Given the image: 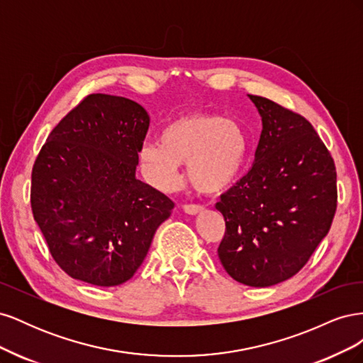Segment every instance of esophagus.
Wrapping results in <instances>:
<instances>
[{
  "label": "esophagus",
  "mask_w": 363,
  "mask_h": 363,
  "mask_svg": "<svg viewBox=\"0 0 363 363\" xmlns=\"http://www.w3.org/2000/svg\"><path fill=\"white\" fill-rule=\"evenodd\" d=\"M183 211L188 213V215H196L204 211L203 206H199V204H184L183 206Z\"/></svg>",
  "instance_id": "obj_1"
}]
</instances>
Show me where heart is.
Listing matches in <instances>:
<instances>
[{
	"mask_svg": "<svg viewBox=\"0 0 363 363\" xmlns=\"http://www.w3.org/2000/svg\"><path fill=\"white\" fill-rule=\"evenodd\" d=\"M248 142L242 127L218 113H184L160 130L159 142H147L139 160L148 180L162 191L180 183V164L186 163L189 183L206 195L227 191L244 168Z\"/></svg>",
	"mask_w": 363,
	"mask_h": 363,
	"instance_id": "heart-1",
	"label": "heart"
}]
</instances>
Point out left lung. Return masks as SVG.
I'll return each mask as SVG.
<instances>
[{
    "label": "left lung",
    "instance_id": "left-lung-1",
    "mask_svg": "<svg viewBox=\"0 0 363 363\" xmlns=\"http://www.w3.org/2000/svg\"><path fill=\"white\" fill-rule=\"evenodd\" d=\"M248 96L262 133L251 169L216 203L225 219L218 257L236 281L267 288L295 276L330 230L336 168L309 121Z\"/></svg>",
    "mask_w": 363,
    "mask_h": 363
}]
</instances>
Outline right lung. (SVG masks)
Returning a JSON list of instances; mask_svg holds the SVG:
<instances>
[{"mask_svg":"<svg viewBox=\"0 0 363 363\" xmlns=\"http://www.w3.org/2000/svg\"><path fill=\"white\" fill-rule=\"evenodd\" d=\"M148 125L145 108L128 98L87 95L33 164V216L52 259L75 280L125 283L171 216L168 196L136 179Z\"/></svg>","mask_w":363,"mask_h":363,"instance_id":"1","label":"right lung"}]
</instances>
